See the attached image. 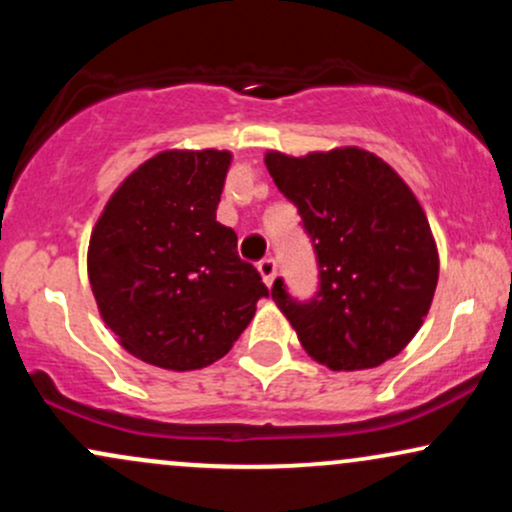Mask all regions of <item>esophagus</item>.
Segmentation results:
<instances>
[{
    "instance_id": "34e87169",
    "label": "esophagus",
    "mask_w": 512,
    "mask_h": 512,
    "mask_svg": "<svg viewBox=\"0 0 512 512\" xmlns=\"http://www.w3.org/2000/svg\"><path fill=\"white\" fill-rule=\"evenodd\" d=\"M257 269H260L264 284L272 286L274 279H276V262L272 260V257H264V260L257 262Z\"/></svg>"
}]
</instances>
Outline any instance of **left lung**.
Listing matches in <instances>:
<instances>
[{
	"label": "left lung",
	"mask_w": 512,
	"mask_h": 512,
	"mask_svg": "<svg viewBox=\"0 0 512 512\" xmlns=\"http://www.w3.org/2000/svg\"><path fill=\"white\" fill-rule=\"evenodd\" d=\"M264 163L298 207L320 267V291L305 303L281 279L272 286L298 342L330 370L395 358L424 325L438 284L436 240L419 199L358 146L301 158L267 151Z\"/></svg>",
	"instance_id": "obj_1"
}]
</instances>
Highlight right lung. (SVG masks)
Segmentation results:
<instances>
[{
	"label": "right lung",
	"instance_id": "obj_1",
	"mask_svg": "<svg viewBox=\"0 0 512 512\" xmlns=\"http://www.w3.org/2000/svg\"><path fill=\"white\" fill-rule=\"evenodd\" d=\"M231 154L161 151L129 173L98 216L88 281L105 325L132 356L166 370L211 366L269 296L216 221Z\"/></svg>",
	"mask_w": 512,
	"mask_h": 512
}]
</instances>
